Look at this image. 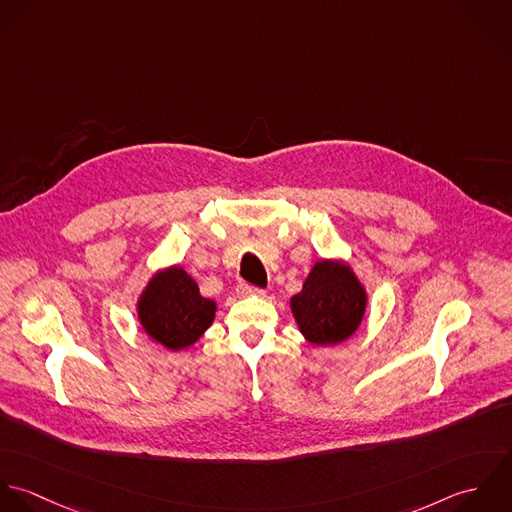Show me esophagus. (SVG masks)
Returning a JSON list of instances; mask_svg holds the SVG:
<instances>
[{
	"label": "esophagus",
	"mask_w": 512,
	"mask_h": 512,
	"mask_svg": "<svg viewBox=\"0 0 512 512\" xmlns=\"http://www.w3.org/2000/svg\"><path fill=\"white\" fill-rule=\"evenodd\" d=\"M235 293H237L239 299H245V297H265L263 289H257V287H251V285H239Z\"/></svg>",
	"instance_id": "obj_1"
}]
</instances>
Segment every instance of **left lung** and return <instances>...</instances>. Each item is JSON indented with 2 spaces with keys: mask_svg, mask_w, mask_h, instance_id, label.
Wrapping results in <instances>:
<instances>
[{
  "mask_svg": "<svg viewBox=\"0 0 512 512\" xmlns=\"http://www.w3.org/2000/svg\"><path fill=\"white\" fill-rule=\"evenodd\" d=\"M368 291L342 259L312 265L303 289L291 299V312L312 346H334L352 338L366 314Z\"/></svg>",
  "mask_w": 512,
  "mask_h": 512,
  "instance_id": "left-lung-1",
  "label": "left lung"
}]
</instances>
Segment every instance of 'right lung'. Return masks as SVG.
<instances>
[{"mask_svg":"<svg viewBox=\"0 0 512 512\" xmlns=\"http://www.w3.org/2000/svg\"><path fill=\"white\" fill-rule=\"evenodd\" d=\"M217 305L200 293L196 279L180 265L156 271L136 301L144 334L174 352L196 344L213 324Z\"/></svg>","mask_w":512,"mask_h":512,"instance_id":"obj_1","label":"right lung"}]
</instances>
